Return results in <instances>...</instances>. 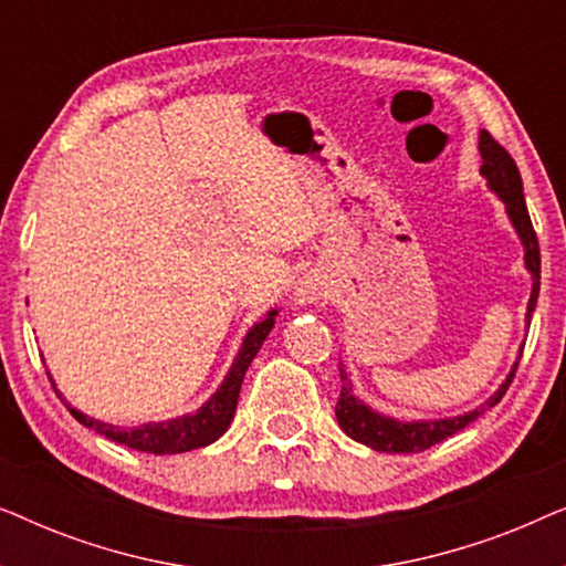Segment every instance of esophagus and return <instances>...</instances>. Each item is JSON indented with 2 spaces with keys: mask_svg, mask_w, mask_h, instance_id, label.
Here are the masks:
<instances>
[{
  "mask_svg": "<svg viewBox=\"0 0 566 566\" xmlns=\"http://www.w3.org/2000/svg\"><path fill=\"white\" fill-rule=\"evenodd\" d=\"M329 296V285L324 281L322 273H304L298 277V283L293 285V298L301 306L322 304Z\"/></svg>",
  "mask_w": 566,
  "mask_h": 566,
  "instance_id": "esophagus-1",
  "label": "esophagus"
}]
</instances>
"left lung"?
I'll list each match as a JSON object with an SVG mask.
<instances>
[{
  "label": "left lung",
  "instance_id": "left-lung-1",
  "mask_svg": "<svg viewBox=\"0 0 566 566\" xmlns=\"http://www.w3.org/2000/svg\"><path fill=\"white\" fill-rule=\"evenodd\" d=\"M479 151H482L484 165L479 172L486 180V188H490L494 196H497L502 203H505V213L510 223H513L517 239L523 244V260L525 270L531 273V298L528 308H525V324H531L533 308H536L538 301V289H541V252H538V239L536 231H533L528 208H525L523 198V180L521 172H517L515 159L502 149V146L494 142V138L486 134V130H479ZM523 355V347H521ZM517 355V360H521ZM517 360L510 368L505 381L500 384V389L492 394L490 399L482 401L471 412L455 415V417H438V420H397V417L376 412L374 407H368L366 401H360L353 394V381L347 376L345 363H339V378H343V389H339V399L335 407L339 428L345 430V436H350L358 443L374 448V451L381 453H420L424 448L440 443V440L455 436V432L467 428L469 422H474L479 415H484L486 409L497 405V401L505 397L510 381H513Z\"/></svg>",
  "mask_w": 566,
  "mask_h": 566
}]
</instances>
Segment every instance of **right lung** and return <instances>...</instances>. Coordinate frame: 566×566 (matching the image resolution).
Listing matches in <instances>:
<instances>
[{"label":"right lung","instance_id":"add662e5","mask_svg":"<svg viewBox=\"0 0 566 566\" xmlns=\"http://www.w3.org/2000/svg\"><path fill=\"white\" fill-rule=\"evenodd\" d=\"M275 316H277V308H270L260 322L252 324L250 332H247L242 339V347H239L234 363H231L227 376H223L221 386L192 415H182V417H175V420H161V422H144V424H136V428H120V424L95 420V417L80 412V409H74L72 405H66L69 412H72L84 428H92L95 432H99V436H105L107 440H115V443L136 448V451H144V453L167 455V453H185V451H196V448L211 446L213 440H219L223 432L229 430L231 420H234L244 374L247 368H250V363L254 360V355H258L262 343H265L270 329L275 327ZM49 381L53 384V389H56V381H53L51 370H49ZM56 394L61 397L59 389Z\"/></svg>","mask_w":566,"mask_h":566}]
</instances>
